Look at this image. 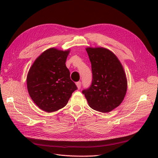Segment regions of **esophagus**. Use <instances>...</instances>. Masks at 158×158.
I'll return each mask as SVG.
<instances>
[{
    "label": "esophagus",
    "mask_w": 158,
    "mask_h": 158,
    "mask_svg": "<svg viewBox=\"0 0 158 158\" xmlns=\"http://www.w3.org/2000/svg\"><path fill=\"white\" fill-rule=\"evenodd\" d=\"M76 86H77L78 89H80V88H81V82H76Z\"/></svg>",
    "instance_id": "1"
}]
</instances>
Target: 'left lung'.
<instances>
[{
	"label": "left lung",
	"instance_id": "left-lung-1",
	"mask_svg": "<svg viewBox=\"0 0 158 158\" xmlns=\"http://www.w3.org/2000/svg\"><path fill=\"white\" fill-rule=\"evenodd\" d=\"M92 64L91 86L82 93L89 106L99 112L108 113L123 101L127 90L125 72L117 56L104 47H87Z\"/></svg>",
	"mask_w": 158,
	"mask_h": 158
}]
</instances>
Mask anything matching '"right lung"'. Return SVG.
<instances>
[{
  "mask_svg": "<svg viewBox=\"0 0 158 158\" xmlns=\"http://www.w3.org/2000/svg\"><path fill=\"white\" fill-rule=\"evenodd\" d=\"M70 50L47 49L37 57L27 76V88L31 99L47 113L58 111L67 104L76 89L66 66Z\"/></svg>",
  "mask_w": 158,
  "mask_h": 158,
  "instance_id": "obj_1",
  "label": "right lung"
}]
</instances>
